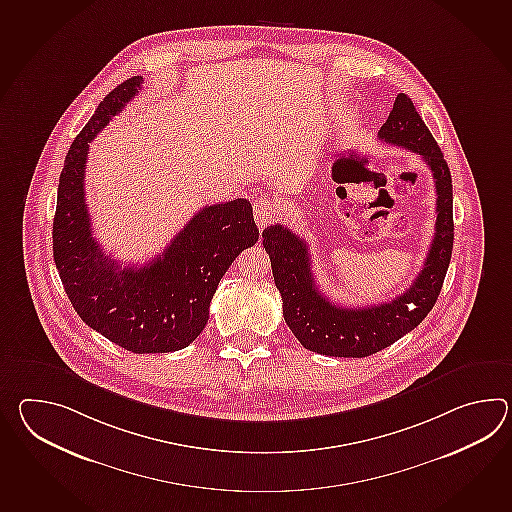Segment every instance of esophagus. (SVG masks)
I'll list each match as a JSON object with an SVG mask.
<instances>
[{
    "mask_svg": "<svg viewBox=\"0 0 512 512\" xmlns=\"http://www.w3.org/2000/svg\"><path fill=\"white\" fill-rule=\"evenodd\" d=\"M253 216H255V222H257L259 229H264L268 224H272L273 218H275V205H273L272 200L259 198L253 204Z\"/></svg>",
    "mask_w": 512,
    "mask_h": 512,
    "instance_id": "34e87169",
    "label": "esophagus"
}]
</instances>
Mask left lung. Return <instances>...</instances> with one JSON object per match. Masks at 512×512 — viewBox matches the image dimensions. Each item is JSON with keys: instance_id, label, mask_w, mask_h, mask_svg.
<instances>
[{"instance_id": "8db88e82", "label": "left lung", "mask_w": 512, "mask_h": 512, "mask_svg": "<svg viewBox=\"0 0 512 512\" xmlns=\"http://www.w3.org/2000/svg\"><path fill=\"white\" fill-rule=\"evenodd\" d=\"M378 137L419 154L430 167L437 193L432 246L421 272L404 294L367 307H338L316 286L307 242L275 224L262 231L273 281L283 297V316L301 345L312 353L365 358L395 343L428 316L441 294L454 248L452 176L443 152L406 93H398Z\"/></svg>"}]
</instances>
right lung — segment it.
<instances>
[{"mask_svg": "<svg viewBox=\"0 0 512 512\" xmlns=\"http://www.w3.org/2000/svg\"><path fill=\"white\" fill-rule=\"evenodd\" d=\"M143 77L110 91L71 143L58 183L53 257L80 319L136 354L172 353L193 343L209 319L216 286L240 251L259 240L248 200L205 205L145 266H123L91 235L84 172L93 137L123 112Z\"/></svg>", "mask_w": 512, "mask_h": 512, "instance_id": "obj_1", "label": "right lung"}]
</instances>
